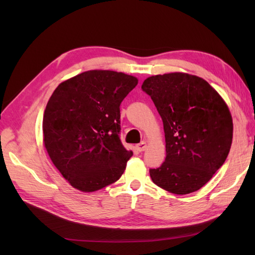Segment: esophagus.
<instances>
[{"label": "esophagus", "instance_id": "1", "mask_svg": "<svg viewBox=\"0 0 255 255\" xmlns=\"http://www.w3.org/2000/svg\"><path fill=\"white\" fill-rule=\"evenodd\" d=\"M145 149H147V143H145V141H142L137 144V150L139 152H142V151H144Z\"/></svg>", "mask_w": 255, "mask_h": 255}]
</instances>
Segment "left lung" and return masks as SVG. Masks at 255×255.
<instances>
[{"instance_id":"1","label":"left lung","mask_w":255,"mask_h":255,"mask_svg":"<svg viewBox=\"0 0 255 255\" xmlns=\"http://www.w3.org/2000/svg\"><path fill=\"white\" fill-rule=\"evenodd\" d=\"M141 89L153 101L165 133V160L150 169L153 183L177 195L198 191L230 151L234 125L228 106L208 82L187 73L150 77Z\"/></svg>"}]
</instances>
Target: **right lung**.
<instances>
[{
  "mask_svg": "<svg viewBox=\"0 0 255 255\" xmlns=\"http://www.w3.org/2000/svg\"><path fill=\"white\" fill-rule=\"evenodd\" d=\"M137 84L131 75L92 70L64 81L52 93L42 121L44 143L74 188L94 192L122 176L132 152L119 137V107Z\"/></svg>",
  "mask_w": 255,
  "mask_h": 255,
  "instance_id": "obj_1",
  "label": "right lung"
}]
</instances>
